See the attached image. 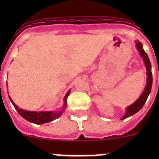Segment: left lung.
<instances>
[{"label":"left lung","instance_id":"left-lung-1","mask_svg":"<svg viewBox=\"0 0 159 159\" xmlns=\"http://www.w3.org/2000/svg\"><path fill=\"white\" fill-rule=\"evenodd\" d=\"M134 43H135L136 48H137L138 51L139 52L140 56H141L142 58H143V62H144L146 68H147V85H146L145 89H144L143 92L142 93V95L139 96V98L134 103H132L131 105H130V106L127 107L126 108V113H125L123 117L121 119V120L133 116V115L137 113L139 111L141 110L142 107H143V105H144V103H145L146 101H147V98H148V95L151 93V88H152L153 79L152 72H151V61L149 60V57L148 56H147V53H146V52L143 50V44H142L141 42L139 41V40H136Z\"/></svg>","mask_w":159,"mask_h":159}]
</instances>
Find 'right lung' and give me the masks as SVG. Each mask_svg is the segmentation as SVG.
Returning <instances> with one entry per match:
<instances>
[{
	"label": "right lung",
	"instance_id": "right-lung-1",
	"mask_svg": "<svg viewBox=\"0 0 159 159\" xmlns=\"http://www.w3.org/2000/svg\"><path fill=\"white\" fill-rule=\"evenodd\" d=\"M70 92L71 91H68L67 92V94L65 95L64 98V106L63 108L60 111H26L23 110L21 108H19L16 106L15 103H14L13 101L12 100L11 97L8 95V98L10 99V101L12 102V105L14 106L15 109L18 111L19 115L20 116L24 118L25 119H26L27 121L31 122V123H36V124H43V123H49V122L53 121L55 119H58L61 115L64 112V109L67 107V96L69 95Z\"/></svg>",
	"mask_w": 159,
	"mask_h": 159
}]
</instances>
